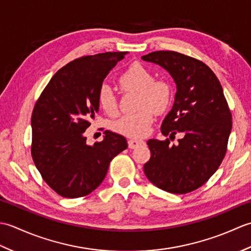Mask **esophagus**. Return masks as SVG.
I'll use <instances>...</instances> for the list:
<instances>
[{"mask_svg":"<svg viewBox=\"0 0 251 251\" xmlns=\"http://www.w3.org/2000/svg\"><path fill=\"white\" fill-rule=\"evenodd\" d=\"M145 143V141L143 140H138V139H130L128 140V148L129 149H136L139 146L143 145Z\"/></svg>","mask_w":251,"mask_h":251,"instance_id":"34e87169","label":"esophagus"}]
</instances>
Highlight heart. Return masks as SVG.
Segmentation results:
<instances>
[{
    "label": "heart",
    "instance_id": "b5f03b06",
    "mask_svg": "<svg viewBox=\"0 0 251 251\" xmlns=\"http://www.w3.org/2000/svg\"><path fill=\"white\" fill-rule=\"evenodd\" d=\"M119 85L124 92L139 94L137 112L123 115L114 122L113 129L130 138L145 137L150 131L154 112L162 113L167 109L173 96L172 86L165 79H154L153 74L140 63H132L119 77ZM98 103L106 114L117 112V100L113 90L102 85L98 92Z\"/></svg>",
    "mask_w": 251,
    "mask_h": 251
}]
</instances>
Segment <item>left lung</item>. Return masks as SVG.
Segmentation results:
<instances>
[{
	"label": "left lung",
	"instance_id": "obj_1",
	"mask_svg": "<svg viewBox=\"0 0 251 251\" xmlns=\"http://www.w3.org/2000/svg\"><path fill=\"white\" fill-rule=\"evenodd\" d=\"M168 71L177 85L173 109L162 123L164 136L183 138L170 146L168 138L148 141L151 157L143 166L158 189L185 194L199 189L219 168L226 153L232 114L219 79L204 62L177 51L142 56Z\"/></svg>",
	"mask_w": 251,
	"mask_h": 251
}]
</instances>
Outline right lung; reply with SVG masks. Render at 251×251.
Here are the masks:
<instances>
[{"label":"right lung","instance_id":"1","mask_svg":"<svg viewBox=\"0 0 251 251\" xmlns=\"http://www.w3.org/2000/svg\"><path fill=\"white\" fill-rule=\"evenodd\" d=\"M126 51L84 56L69 62L50 78L31 117V154L42 178L68 199L86 196L102 182L110 162L127 141L110 130L88 146L84 132L99 110L103 79Z\"/></svg>","mask_w":251,"mask_h":251}]
</instances>
